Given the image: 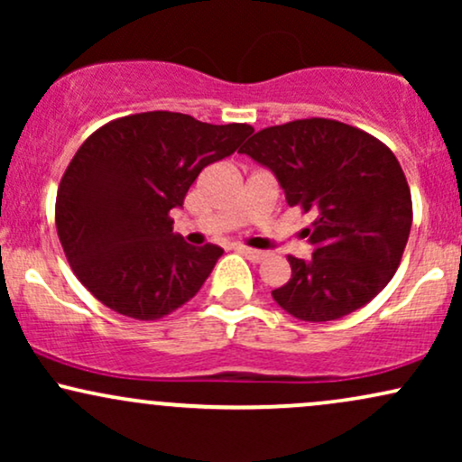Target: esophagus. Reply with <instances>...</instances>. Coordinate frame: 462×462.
<instances>
[{"label":"esophagus","mask_w":462,"mask_h":462,"mask_svg":"<svg viewBox=\"0 0 462 462\" xmlns=\"http://www.w3.org/2000/svg\"><path fill=\"white\" fill-rule=\"evenodd\" d=\"M238 252H241L243 256H245L247 261H252V263H261L263 258L267 256V252H263V249H252L247 245H238Z\"/></svg>","instance_id":"1"}]
</instances>
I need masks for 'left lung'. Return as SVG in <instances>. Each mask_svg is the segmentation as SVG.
<instances>
[{
	"label": "left lung",
	"mask_w": 462,
	"mask_h": 462,
	"mask_svg": "<svg viewBox=\"0 0 462 462\" xmlns=\"http://www.w3.org/2000/svg\"><path fill=\"white\" fill-rule=\"evenodd\" d=\"M275 173L289 206L312 213L315 252L286 256L289 282L272 291L289 315L332 321L374 300L402 263L412 199L395 153L337 119H295L264 128L238 150Z\"/></svg>",
	"instance_id": "obj_1"
}]
</instances>
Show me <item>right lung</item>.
Instances as JSON below:
<instances>
[{"mask_svg":"<svg viewBox=\"0 0 462 462\" xmlns=\"http://www.w3.org/2000/svg\"><path fill=\"white\" fill-rule=\"evenodd\" d=\"M254 128L152 110L119 116L79 145L56 195V230L76 278L119 315L156 321L193 298L224 249L173 232L201 169Z\"/></svg>","mask_w":462,"mask_h":462,"instance_id":"add662e5","label":"right lung"}]
</instances>
